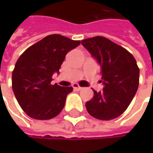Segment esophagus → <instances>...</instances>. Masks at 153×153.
I'll return each instance as SVG.
<instances>
[{"label":"esophagus","instance_id":"34e87169","mask_svg":"<svg viewBox=\"0 0 153 153\" xmlns=\"http://www.w3.org/2000/svg\"><path fill=\"white\" fill-rule=\"evenodd\" d=\"M72 87H73V88L75 89V90H77V91H79V90H81L82 88V87H80L78 84H76V83H74L73 85H72Z\"/></svg>","mask_w":153,"mask_h":153}]
</instances>
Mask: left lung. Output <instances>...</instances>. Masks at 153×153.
<instances>
[{
	"instance_id": "1",
	"label": "left lung",
	"mask_w": 153,
	"mask_h": 153,
	"mask_svg": "<svg viewBox=\"0 0 153 153\" xmlns=\"http://www.w3.org/2000/svg\"><path fill=\"white\" fill-rule=\"evenodd\" d=\"M82 44L100 65L103 91H94L86 103L87 111L100 120H111L122 115L135 95L139 86L140 69L134 56L111 40L94 36Z\"/></svg>"
}]
</instances>
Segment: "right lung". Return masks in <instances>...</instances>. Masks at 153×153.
<instances>
[{"label": "right lung", "mask_w": 153, "mask_h": 153, "mask_svg": "<svg viewBox=\"0 0 153 153\" xmlns=\"http://www.w3.org/2000/svg\"><path fill=\"white\" fill-rule=\"evenodd\" d=\"M80 45L61 35H49L25 51L15 64L12 87L20 107L29 117L48 120L60 113L72 87L52 84L65 55Z\"/></svg>", "instance_id": "add662e5"}]
</instances>
